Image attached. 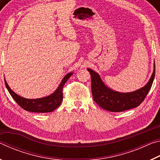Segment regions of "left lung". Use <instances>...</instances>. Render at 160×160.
Listing matches in <instances>:
<instances>
[{
  "mask_svg": "<svg viewBox=\"0 0 160 160\" xmlns=\"http://www.w3.org/2000/svg\"><path fill=\"white\" fill-rule=\"evenodd\" d=\"M91 75L92 92L94 102L105 110L120 112L138 107L150 91L155 75V63L150 80L142 88L131 92H119L107 87L100 75L93 70L88 68Z\"/></svg>",
  "mask_w": 160,
  "mask_h": 160,
  "instance_id": "8db88e82",
  "label": "left lung"
}]
</instances>
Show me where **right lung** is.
I'll return each mask as SVG.
<instances>
[{"label":"right lung","instance_id":"right-lung-1","mask_svg":"<svg viewBox=\"0 0 160 160\" xmlns=\"http://www.w3.org/2000/svg\"><path fill=\"white\" fill-rule=\"evenodd\" d=\"M72 73L73 72H70L65 75L57 89L52 94L38 99H27L18 95L10 89L8 84L7 83V81L5 80V78L4 80L5 87L10 95L23 109L30 112L47 113L53 112L61 105L63 100V87Z\"/></svg>","mask_w":160,"mask_h":160}]
</instances>
